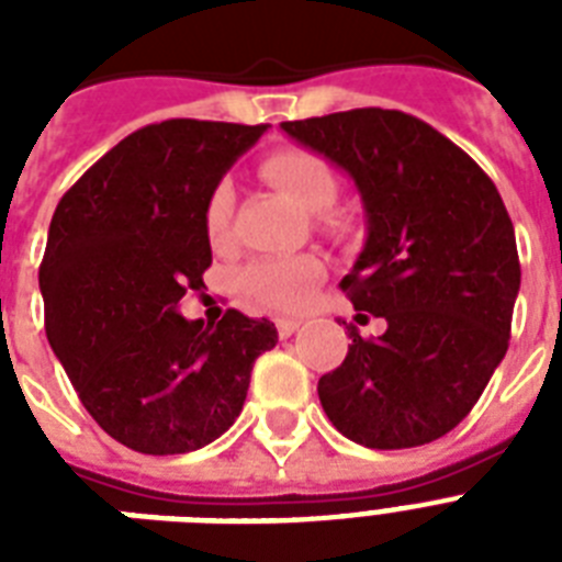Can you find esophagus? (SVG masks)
I'll return each mask as SVG.
<instances>
[{"label": "esophagus", "mask_w": 562, "mask_h": 562, "mask_svg": "<svg viewBox=\"0 0 562 562\" xmlns=\"http://www.w3.org/2000/svg\"><path fill=\"white\" fill-rule=\"evenodd\" d=\"M297 329L300 324L297 321H291V317H280V321H277V333H280V338H291Z\"/></svg>", "instance_id": "1"}]
</instances>
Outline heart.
I'll list each match as a JSON object with an SVG mask.
<instances>
[{
	"instance_id": "b5f03b06",
	"label": "heart",
	"mask_w": 562,
	"mask_h": 562,
	"mask_svg": "<svg viewBox=\"0 0 562 562\" xmlns=\"http://www.w3.org/2000/svg\"><path fill=\"white\" fill-rule=\"evenodd\" d=\"M259 171L297 210H303L306 215H317L321 227L333 229V233L347 229V218L329 210L338 198V175L324 154L312 151V148H277V151L265 154ZM233 203H236L233 187L227 180H221L203 206V227H206L212 245H221L227 238ZM321 280H324V265L317 262L315 256L268 259V262L247 268L245 294L256 306L294 312V308L306 306Z\"/></svg>"
}]
</instances>
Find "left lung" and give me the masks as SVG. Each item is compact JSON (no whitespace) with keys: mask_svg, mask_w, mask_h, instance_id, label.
<instances>
[{"mask_svg":"<svg viewBox=\"0 0 562 562\" xmlns=\"http://www.w3.org/2000/svg\"><path fill=\"white\" fill-rule=\"evenodd\" d=\"M282 131L356 180L368 241L341 289L387 324L379 338L347 326V359L317 382L326 417L368 449L431 443L470 414L510 341L522 271L502 194L470 154L402 110Z\"/></svg>","mask_w":562,"mask_h":562,"instance_id":"1","label":"left lung"}]
</instances>
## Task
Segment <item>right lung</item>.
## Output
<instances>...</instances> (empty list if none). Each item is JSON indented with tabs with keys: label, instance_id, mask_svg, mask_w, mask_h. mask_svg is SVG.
Wrapping results in <instances>:
<instances>
[{
	"label": "right lung",
	"instance_id": "add662e5",
	"mask_svg": "<svg viewBox=\"0 0 562 562\" xmlns=\"http://www.w3.org/2000/svg\"><path fill=\"white\" fill-rule=\"evenodd\" d=\"M268 125L169 119L110 148L60 198L40 291L46 335L92 419L127 449L183 454L227 431L271 321L229 308L215 326L180 300L212 265L203 206Z\"/></svg>",
	"mask_w": 562,
	"mask_h": 562
}]
</instances>
